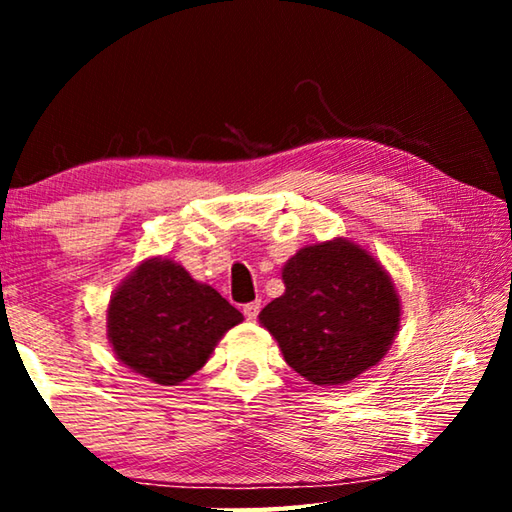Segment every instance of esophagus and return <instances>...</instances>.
I'll return each mask as SVG.
<instances>
[{
	"instance_id": "esophagus-1",
	"label": "esophagus",
	"mask_w": 512,
	"mask_h": 512,
	"mask_svg": "<svg viewBox=\"0 0 512 512\" xmlns=\"http://www.w3.org/2000/svg\"><path fill=\"white\" fill-rule=\"evenodd\" d=\"M259 309H262V305H259V302H248V305H244V316L248 320H255L257 314H259Z\"/></svg>"
}]
</instances>
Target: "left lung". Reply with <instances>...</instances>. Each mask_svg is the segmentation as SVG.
Returning a JSON list of instances; mask_svg holds the SVG:
<instances>
[{"label": "left lung", "instance_id": "1", "mask_svg": "<svg viewBox=\"0 0 512 512\" xmlns=\"http://www.w3.org/2000/svg\"><path fill=\"white\" fill-rule=\"evenodd\" d=\"M282 282L284 293L259 311V323L311 384H348L391 350L402 300L363 246L334 237L300 248L284 264Z\"/></svg>", "mask_w": 512, "mask_h": 512}]
</instances>
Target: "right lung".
<instances>
[{
  "label": "right lung",
  "mask_w": 512,
  "mask_h": 512,
  "mask_svg": "<svg viewBox=\"0 0 512 512\" xmlns=\"http://www.w3.org/2000/svg\"><path fill=\"white\" fill-rule=\"evenodd\" d=\"M241 320L239 309L178 262L149 257L110 296L106 334L126 368L153 384L178 386Z\"/></svg>",
  "instance_id": "1"
}]
</instances>
